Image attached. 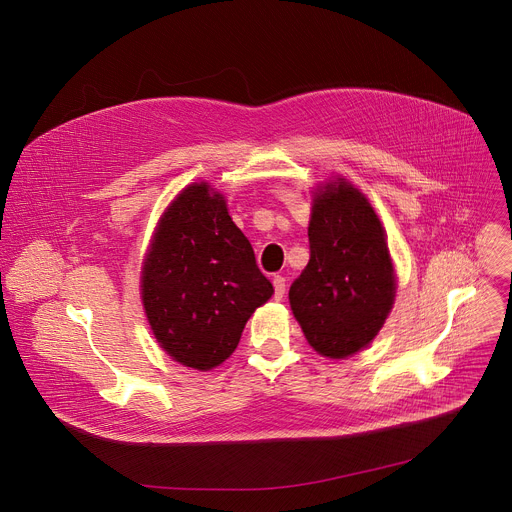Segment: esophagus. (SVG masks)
Instances as JSON below:
<instances>
[{
    "instance_id": "1",
    "label": "esophagus",
    "mask_w": 512,
    "mask_h": 512,
    "mask_svg": "<svg viewBox=\"0 0 512 512\" xmlns=\"http://www.w3.org/2000/svg\"><path fill=\"white\" fill-rule=\"evenodd\" d=\"M271 284H274V290H276V300H280L284 296V292H286V278L284 276H274Z\"/></svg>"
}]
</instances>
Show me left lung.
<instances>
[{"instance_id":"8db88e82","label":"left lung","mask_w":512,"mask_h":512,"mask_svg":"<svg viewBox=\"0 0 512 512\" xmlns=\"http://www.w3.org/2000/svg\"><path fill=\"white\" fill-rule=\"evenodd\" d=\"M311 259L290 288V309L309 346L346 360L379 335L395 304L387 232L370 199L346 177L313 189Z\"/></svg>"}]
</instances>
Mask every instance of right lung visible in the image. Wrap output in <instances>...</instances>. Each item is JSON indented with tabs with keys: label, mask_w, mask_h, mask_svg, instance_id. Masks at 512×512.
Instances as JSON below:
<instances>
[{
	"label": "right lung",
	"mask_w": 512,
	"mask_h": 512,
	"mask_svg": "<svg viewBox=\"0 0 512 512\" xmlns=\"http://www.w3.org/2000/svg\"><path fill=\"white\" fill-rule=\"evenodd\" d=\"M271 294L226 197L208 181L181 189L142 259L140 296L156 344L187 368L212 370L232 356Z\"/></svg>",
	"instance_id": "right-lung-1"
}]
</instances>
